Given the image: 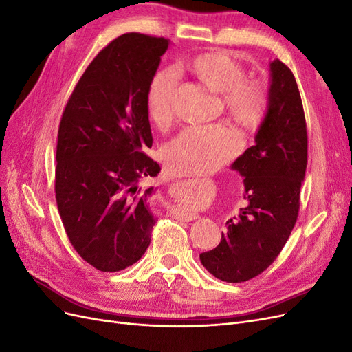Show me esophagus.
Here are the masks:
<instances>
[{
	"instance_id": "obj_1",
	"label": "esophagus",
	"mask_w": 352,
	"mask_h": 352,
	"mask_svg": "<svg viewBox=\"0 0 352 352\" xmlns=\"http://www.w3.org/2000/svg\"><path fill=\"white\" fill-rule=\"evenodd\" d=\"M176 216L179 217V219H182L184 221H190V220H195L198 216H195V214H192V212H188L186 210H177L176 211Z\"/></svg>"
}]
</instances>
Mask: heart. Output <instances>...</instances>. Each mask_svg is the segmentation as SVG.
<instances>
[{
  "label": "heart",
  "mask_w": 352,
  "mask_h": 352,
  "mask_svg": "<svg viewBox=\"0 0 352 352\" xmlns=\"http://www.w3.org/2000/svg\"><path fill=\"white\" fill-rule=\"evenodd\" d=\"M188 70L217 94H221L228 116L242 129L254 132L270 109V89L263 79L247 78L243 65L228 52L211 51L194 56ZM179 74L172 69L158 70L146 91V111L158 127L172 123L176 113ZM241 133L228 124L188 127L170 142L164 163L175 175L210 173L230 162L242 150Z\"/></svg>",
  "instance_id": "1"
}]
</instances>
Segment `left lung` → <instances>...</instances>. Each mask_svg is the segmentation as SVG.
I'll use <instances>...</instances> for the list:
<instances>
[{
    "label": "left lung",
    "mask_w": 352,
    "mask_h": 352,
    "mask_svg": "<svg viewBox=\"0 0 352 352\" xmlns=\"http://www.w3.org/2000/svg\"><path fill=\"white\" fill-rule=\"evenodd\" d=\"M270 109L233 170L245 177L248 206L230 219L214 250L199 254L214 278L247 282L263 273L280 254L300 211L301 184L308 157L307 123L294 73L280 60L270 65Z\"/></svg>",
    "instance_id": "obj_1"
}]
</instances>
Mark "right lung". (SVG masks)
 <instances>
[{
    "label": "right lung",
    "instance_id": "add662e5",
    "mask_svg": "<svg viewBox=\"0 0 352 352\" xmlns=\"http://www.w3.org/2000/svg\"><path fill=\"white\" fill-rule=\"evenodd\" d=\"M166 38L123 34L95 57L63 111L57 138L56 201L63 226L80 257L101 272L140 260L155 217L148 207L160 166L153 146L146 91Z\"/></svg>",
    "mask_w": 352,
    "mask_h": 352
}]
</instances>
